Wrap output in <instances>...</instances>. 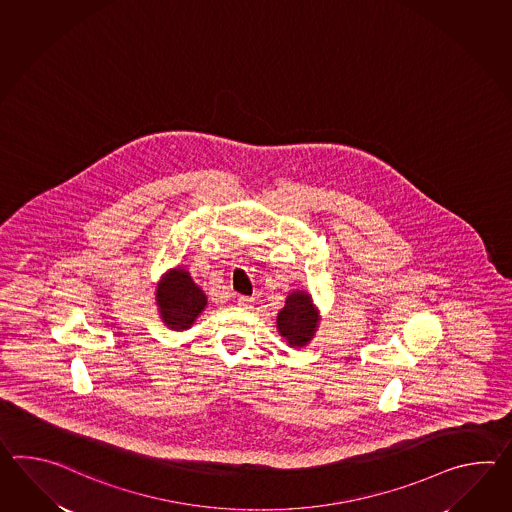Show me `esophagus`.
<instances>
[{
    "label": "esophagus",
    "mask_w": 512,
    "mask_h": 512,
    "mask_svg": "<svg viewBox=\"0 0 512 512\" xmlns=\"http://www.w3.org/2000/svg\"><path fill=\"white\" fill-rule=\"evenodd\" d=\"M237 303L240 308H251L253 307V297L239 296L237 297Z\"/></svg>",
    "instance_id": "obj_1"
}]
</instances>
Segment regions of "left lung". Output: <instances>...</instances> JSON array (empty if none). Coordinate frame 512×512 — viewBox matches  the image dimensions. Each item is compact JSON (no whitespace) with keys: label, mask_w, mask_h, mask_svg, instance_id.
Instances as JSON below:
<instances>
[{"label":"left lung","mask_w":512,"mask_h":512,"mask_svg":"<svg viewBox=\"0 0 512 512\" xmlns=\"http://www.w3.org/2000/svg\"><path fill=\"white\" fill-rule=\"evenodd\" d=\"M321 314L307 290H292L277 314V330L290 347L303 349L318 332Z\"/></svg>","instance_id":"left-lung-1"}]
</instances>
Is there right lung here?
<instances>
[{"instance_id":"right-lung-1","label":"right lung","mask_w":512,"mask_h":512,"mask_svg":"<svg viewBox=\"0 0 512 512\" xmlns=\"http://www.w3.org/2000/svg\"><path fill=\"white\" fill-rule=\"evenodd\" d=\"M154 296L159 319L167 329L176 332L191 329L196 318L207 307L204 290L194 283L191 273L183 266L171 268L161 275Z\"/></svg>"}]
</instances>
